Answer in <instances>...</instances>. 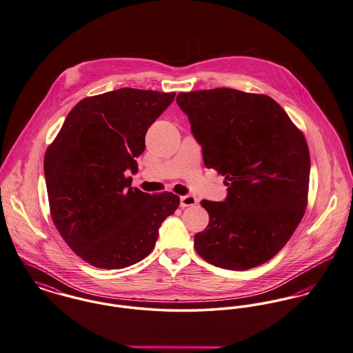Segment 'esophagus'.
Returning <instances> with one entry per match:
<instances>
[{"label": "esophagus", "instance_id": "obj_1", "mask_svg": "<svg viewBox=\"0 0 353 353\" xmlns=\"http://www.w3.org/2000/svg\"><path fill=\"white\" fill-rule=\"evenodd\" d=\"M196 204H197V199L194 196L187 194V196L180 197V207L181 208L193 207Z\"/></svg>", "mask_w": 353, "mask_h": 353}]
</instances>
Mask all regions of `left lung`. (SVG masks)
<instances>
[{
  "instance_id": "8db88e82",
  "label": "left lung",
  "mask_w": 353,
  "mask_h": 353,
  "mask_svg": "<svg viewBox=\"0 0 353 353\" xmlns=\"http://www.w3.org/2000/svg\"><path fill=\"white\" fill-rule=\"evenodd\" d=\"M204 164L225 177L224 201L203 200L209 224L194 248L209 264L244 270L270 260L301 221L311 159L304 136L264 94L230 88L179 93Z\"/></svg>"
}]
</instances>
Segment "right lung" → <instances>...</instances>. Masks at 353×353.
I'll return each mask as SVG.
<instances>
[{
	"label": "right lung",
	"instance_id": "1",
	"mask_svg": "<svg viewBox=\"0 0 353 353\" xmlns=\"http://www.w3.org/2000/svg\"><path fill=\"white\" fill-rule=\"evenodd\" d=\"M176 93L121 88L83 99L68 114L43 160L54 225L86 263L119 270L152 252L159 229L180 204L166 192L132 187L126 173L145 150L148 128Z\"/></svg>",
	"mask_w": 353,
	"mask_h": 353
}]
</instances>
